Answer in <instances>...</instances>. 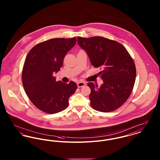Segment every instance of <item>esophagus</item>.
Wrapping results in <instances>:
<instances>
[{
    "instance_id": "obj_1",
    "label": "esophagus",
    "mask_w": 160,
    "mask_h": 160,
    "mask_svg": "<svg viewBox=\"0 0 160 160\" xmlns=\"http://www.w3.org/2000/svg\"><path fill=\"white\" fill-rule=\"evenodd\" d=\"M77 86H78V88H82V87H83V86H84L86 85V83H84V82H78L77 83Z\"/></svg>"
}]
</instances>
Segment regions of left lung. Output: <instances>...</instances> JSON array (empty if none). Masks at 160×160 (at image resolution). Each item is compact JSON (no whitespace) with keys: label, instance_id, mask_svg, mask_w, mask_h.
Instances as JSON below:
<instances>
[{"label":"left lung","instance_id":"8db88e82","mask_svg":"<svg viewBox=\"0 0 160 160\" xmlns=\"http://www.w3.org/2000/svg\"><path fill=\"white\" fill-rule=\"evenodd\" d=\"M77 42L91 65L102 69L99 75L103 83L100 87L88 83L91 107L103 112L119 108L130 96L135 81L136 68L131 56L122 44L103 37H78Z\"/></svg>","mask_w":160,"mask_h":160}]
</instances>
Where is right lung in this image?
<instances>
[{"mask_svg":"<svg viewBox=\"0 0 160 160\" xmlns=\"http://www.w3.org/2000/svg\"><path fill=\"white\" fill-rule=\"evenodd\" d=\"M76 41V38L49 39L34 46L25 58L22 75L24 89L31 102L44 112L53 114L65 109L77 88L75 82H56L53 76Z\"/></svg>","mask_w":160,"mask_h":160,"instance_id":"add662e5","label":"right lung"}]
</instances>
